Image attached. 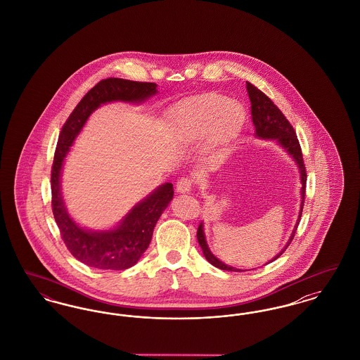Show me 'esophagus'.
<instances>
[{
	"label": "esophagus",
	"mask_w": 360,
	"mask_h": 360,
	"mask_svg": "<svg viewBox=\"0 0 360 360\" xmlns=\"http://www.w3.org/2000/svg\"><path fill=\"white\" fill-rule=\"evenodd\" d=\"M191 186H193V181L190 178H181L175 185V190L176 193L184 194V193H190Z\"/></svg>",
	"instance_id": "esophagus-1"
}]
</instances>
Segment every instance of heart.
<instances>
[{"mask_svg":"<svg viewBox=\"0 0 360 360\" xmlns=\"http://www.w3.org/2000/svg\"><path fill=\"white\" fill-rule=\"evenodd\" d=\"M245 120L239 103L217 94H206L174 109L172 131L186 143L207 136L210 147H224L238 136Z\"/></svg>","mask_w":360,"mask_h":360,"instance_id":"1","label":"heart"}]
</instances>
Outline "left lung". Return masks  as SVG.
Segmentation results:
<instances>
[{
    "label": "left lung",
    "instance_id": "left-lung-1",
    "mask_svg": "<svg viewBox=\"0 0 360 360\" xmlns=\"http://www.w3.org/2000/svg\"><path fill=\"white\" fill-rule=\"evenodd\" d=\"M247 91H248V97L251 101V116H252V122L255 127V134L254 136L259 140H269V141H275L281 148L285 150V153H288L291 159L294 160V163L297 165V169L300 172V179H301V185L302 188L300 190L301 193V205H300V212H298V217L295 225L291 231L290 238L288 240L286 245L281 250V252H278L270 262H267L266 264L274 262L275 259L281 257L285 250L289 247L291 240L294 238V233L297 231V226L300 224V219L302 214V207H304V201H305V188H307V172H305V166H304V159H302V153H301V147L298 143L297 135L290 125V122L283 116V113L275 106L274 103L264 94L262 93L259 89L250 82H247ZM197 239L198 244L202 250V254L206 257V260L213 264L214 267L220 269V270H226V271H243L240 269H235L232 266L225 264L219 257H214L213 252L210 251L207 241H206L205 232H204V221H201L198 225V231H197Z\"/></svg>",
    "mask_w": 360,
    "mask_h": 360
}]
</instances>
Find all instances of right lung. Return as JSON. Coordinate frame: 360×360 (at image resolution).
Here are the masks:
<instances>
[{
    "label": "right lung",
    "instance_id": "right-lung-1",
    "mask_svg": "<svg viewBox=\"0 0 360 360\" xmlns=\"http://www.w3.org/2000/svg\"><path fill=\"white\" fill-rule=\"evenodd\" d=\"M158 93L153 82H135L108 78L90 89L75 106L59 135L51 172L52 212L62 239L72 257L89 267L100 270H125L136 264L148 248L159 217L174 197L172 184L166 182L108 229H90L77 223L68 210L62 194V172L71 146L86 121L101 105L109 103H146Z\"/></svg>",
    "mask_w": 360,
    "mask_h": 360
}]
</instances>
